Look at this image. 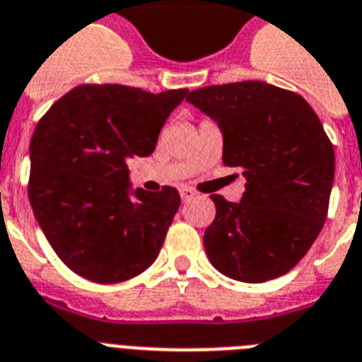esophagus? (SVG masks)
I'll return each mask as SVG.
<instances>
[{"mask_svg":"<svg viewBox=\"0 0 362 362\" xmlns=\"http://www.w3.org/2000/svg\"><path fill=\"white\" fill-rule=\"evenodd\" d=\"M195 195H197L195 189H191V187H187V186L180 187V197H182V201H184V202H189Z\"/></svg>","mask_w":362,"mask_h":362,"instance_id":"34e87169","label":"esophagus"}]
</instances>
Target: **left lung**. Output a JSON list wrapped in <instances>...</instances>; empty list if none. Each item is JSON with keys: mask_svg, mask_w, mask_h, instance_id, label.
I'll use <instances>...</instances> for the list:
<instances>
[{"mask_svg": "<svg viewBox=\"0 0 362 362\" xmlns=\"http://www.w3.org/2000/svg\"><path fill=\"white\" fill-rule=\"evenodd\" d=\"M187 102L223 134V163L240 169V202L211 195L208 260L242 283H266L307 255L327 217L334 151L303 96L264 81L210 85Z\"/></svg>", "mask_w": 362, "mask_h": 362, "instance_id": "8db88e82", "label": "left lung"}]
</instances>
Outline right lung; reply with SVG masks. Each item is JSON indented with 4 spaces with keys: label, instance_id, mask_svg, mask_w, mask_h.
Returning <instances> with one entry per match:
<instances>
[{
    "label": "right lung",
    "instance_id": "obj_1",
    "mask_svg": "<svg viewBox=\"0 0 362 362\" xmlns=\"http://www.w3.org/2000/svg\"><path fill=\"white\" fill-rule=\"evenodd\" d=\"M187 89L79 85L59 98L29 145V202L57 257L93 283L128 281L158 258L180 195L134 189L128 160L151 156Z\"/></svg>",
    "mask_w": 362,
    "mask_h": 362
}]
</instances>
